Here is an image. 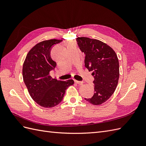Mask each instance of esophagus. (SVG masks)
<instances>
[{"instance_id": "1", "label": "esophagus", "mask_w": 146, "mask_h": 146, "mask_svg": "<svg viewBox=\"0 0 146 146\" xmlns=\"http://www.w3.org/2000/svg\"><path fill=\"white\" fill-rule=\"evenodd\" d=\"M75 83H77V84H78V85H82V84H83V82H80V81H77V80H74Z\"/></svg>"}]
</instances>
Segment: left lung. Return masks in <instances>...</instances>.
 Returning <instances> with one entry per match:
<instances>
[{"label":"left lung","mask_w":146,"mask_h":146,"mask_svg":"<svg viewBox=\"0 0 146 146\" xmlns=\"http://www.w3.org/2000/svg\"><path fill=\"white\" fill-rule=\"evenodd\" d=\"M78 46L85 54V66L94 76V94L85 99L94 105L105 102L117 87L119 77V64L113 48L98 39L86 37L77 38Z\"/></svg>","instance_id":"left-lung-1"}]
</instances>
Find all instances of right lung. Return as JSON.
<instances>
[{
	"instance_id": "add662e5",
	"label": "right lung",
	"mask_w": 146,
	"mask_h": 146,
	"mask_svg": "<svg viewBox=\"0 0 146 146\" xmlns=\"http://www.w3.org/2000/svg\"><path fill=\"white\" fill-rule=\"evenodd\" d=\"M61 41L53 39L38 43L29 52L23 64V80L31 98L44 108L58 105L66 89L74 83L72 79L61 81L52 78L49 74L56 65L50 56L52 47Z\"/></svg>"
}]
</instances>
